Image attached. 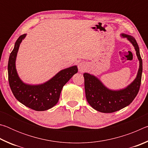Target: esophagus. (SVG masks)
<instances>
[{
	"label": "esophagus",
	"mask_w": 148,
	"mask_h": 148,
	"mask_svg": "<svg viewBox=\"0 0 148 148\" xmlns=\"http://www.w3.org/2000/svg\"><path fill=\"white\" fill-rule=\"evenodd\" d=\"M78 69H79V72H84L86 69V64L83 62H79V63L78 64Z\"/></svg>",
	"instance_id": "34e87169"
}]
</instances>
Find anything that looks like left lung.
Returning <instances> with one entry per match:
<instances>
[{
  "mask_svg": "<svg viewBox=\"0 0 148 148\" xmlns=\"http://www.w3.org/2000/svg\"><path fill=\"white\" fill-rule=\"evenodd\" d=\"M131 42L136 51L140 62L136 77L126 88L113 91L105 87L100 80L92 75L84 73V86L86 97L88 103L97 111L103 113H112L129 105L133 101L139 91L142 74V59L139 47L133 36L121 34Z\"/></svg>",
  "mask_w": 148,
  "mask_h": 148,
  "instance_id": "obj_1",
  "label": "left lung"
}]
</instances>
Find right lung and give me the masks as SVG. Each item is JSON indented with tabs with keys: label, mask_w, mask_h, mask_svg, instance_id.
Segmentation results:
<instances>
[{
	"label": "right lung",
	"mask_w": 148,
	"mask_h": 148,
	"mask_svg": "<svg viewBox=\"0 0 148 148\" xmlns=\"http://www.w3.org/2000/svg\"><path fill=\"white\" fill-rule=\"evenodd\" d=\"M26 34L21 35L10 55L8 72L10 87L16 99L36 111H44L53 107L59 101L62 87L77 72L76 66L62 70L46 83L36 86L24 84L17 75L16 59L19 45Z\"/></svg>",
	"instance_id": "add662e5"
}]
</instances>
